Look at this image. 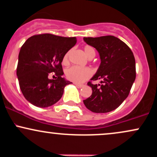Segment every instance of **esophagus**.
Listing matches in <instances>:
<instances>
[{"mask_svg": "<svg viewBox=\"0 0 157 157\" xmlns=\"http://www.w3.org/2000/svg\"><path fill=\"white\" fill-rule=\"evenodd\" d=\"M75 85V86H77V88H82V86H83V85H82V84H78V83H76V82H75V83H74Z\"/></svg>", "mask_w": 157, "mask_h": 157, "instance_id": "1", "label": "esophagus"}]
</instances>
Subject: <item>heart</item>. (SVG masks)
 Returning a JSON list of instances; mask_svg holds the SVG:
<instances>
[{"mask_svg": "<svg viewBox=\"0 0 157 157\" xmlns=\"http://www.w3.org/2000/svg\"><path fill=\"white\" fill-rule=\"evenodd\" d=\"M84 52L89 58L94 57L95 56V50L92 46H86L84 47ZM68 61V52L63 56V63L67 64ZM66 76L68 80L73 81L77 83H81L87 79H89L92 75V71L89 68L80 67V66H73L66 70Z\"/></svg>", "mask_w": 157, "mask_h": 157, "instance_id": "heart-1", "label": "heart"}]
</instances>
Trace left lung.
I'll use <instances>...</instances> for the list:
<instances>
[{
	"label": "left lung",
	"mask_w": 157,
	"mask_h": 157,
	"mask_svg": "<svg viewBox=\"0 0 157 157\" xmlns=\"http://www.w3.org/2000/svg\"><path fill=\"white\" fill-rule=\"evenodd\" d=\"M83 40L96 48L101 61L91 80H100L102 83L88 82L92 94L83 100L84 105L92 112H110L127 98L136 78L134 54L125 43L114 36L84 37Z\"/></svg>",
	"instance_id": "left-lung-1"
}]
</instances>
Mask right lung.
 <instances>
[{"label": "right lung", "mask_w": 157, "mask_h": 157, "mask_svg": "<svg viewBox=\"0 0 157 157\" xmlns=\"http://www.w3.org/2000/svg\"><path fill=\"white\" fill-rule=\"evenodd\" d=\"M76 37L42 34L29 37L20 50L17 76L27 101L40 108L49 107L62 97L70 81L63 77V56L76 44ZM55 72V80L48 78Z\"/></svg>", "instance_id": "obj_1"}]
</instances>
